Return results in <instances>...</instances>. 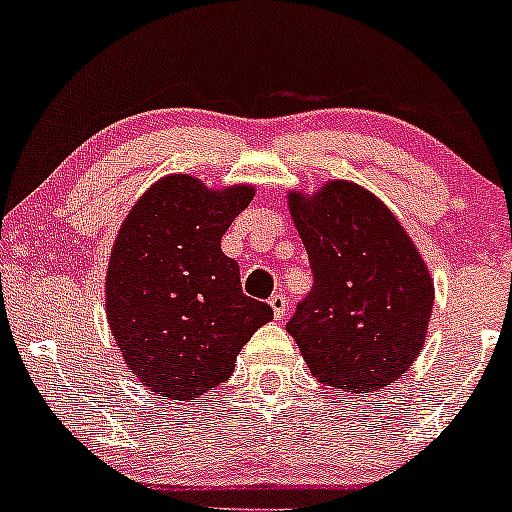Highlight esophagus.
<instances>
[{"mask_svg":"<svg viewBox=\"0 0 512 512\" xmlns=\"http://www.w3.org/2000/svg\"><path fill=\"white\" fill-rule=\"evenodd\" d=\"M268 304H271L275 319H285V314H287V297L283 295V292H275L271 300H268Z\"/></svg>","mask_w":512,"mask_h":512,"instance_id":"34e87169","label":"esophagus"}]
</instances>
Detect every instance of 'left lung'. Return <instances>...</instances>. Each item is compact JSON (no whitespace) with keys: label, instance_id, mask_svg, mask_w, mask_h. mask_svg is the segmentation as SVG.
<instances>
[{"label":"left lung","instance_id":"8db88e82","mask_svg":"<svg viewBox=\"0 0 512 512\" xmlns=\"http://www.w3.org/2000/svg\"><path fill=\"white\" fill-rule=\"evenodd\" d=\"M314 287L287 321L312 375L365 394L399 380L423 350L433 312L430 271L387 205L353 181L290 191Z\"/></svg>","mask_w":512,"mask_h":512}]
</instances>
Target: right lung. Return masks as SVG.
<instances>
[{"label":"right lung","mask_w":512,"mask_h":512,"mask_svg":"<svg viewBox=\"0 0 512 512\" xmlns=\"http://www.w3.org/2000/svg\"><path fill=\"white\" fill-rule=\"evenodd\" d=\"M254 186L208 188L169 174L120 225L106 271V319L125 365L157 396L198 399L229 380L239 350L273 319L241 292L222 234Z\"/></svg>","instance_id":"1"}]
</instances>
